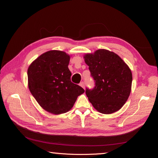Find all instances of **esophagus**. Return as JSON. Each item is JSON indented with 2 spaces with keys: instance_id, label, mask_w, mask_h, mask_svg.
<instances>
[{
  "instance_id": "1",
  "label": "esophagus",
  "mask_w": 158,
  "mask_h": 158,
  "mask_svg": "<svg viewBox=\"0 0 158 158\" xmlns=\"http://www.w3.org/2000/svg\"><path fill=\"white\" fill-rule=\"evenodd\" d=\"M80 85L81 87H82L84 89H85V85H84V82H80Z\"/></svg>"
}]
</instances>
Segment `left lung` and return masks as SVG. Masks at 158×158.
<instances>
[{"instance_id": "obj_1", "label": "left lung", "mask_w": 158, "mask_h": 158, "mask_svg": "<svg viewBox=\"0 0 158 158\" xmlns=\"http://www.w3.org/2000/svg\"><path fill=\"white\" fill-rule=\"evenodd\" d=\"M84 58L95 80L94 88L85 90L89 102L103 114L118 111L131 92L132 75L130 68L118 55L106 49L87 53Z\"/></svg>"}]
</instances>
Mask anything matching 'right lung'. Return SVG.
Listing matches in <instances>:
<instances>
[{
	"label": "right lung",
	"instance_id": "1",
	"mask_svg": "<svg viewBox=\"0 0 158 158\" xmlns=\"http://www.w3.org/2000/svg\"><path fill=\"white\" fill-rule=\"evenodd\" d=\"M70 59L64 51L51 50L38 56L28 67L30 92L40 106L50 113L68 112L84 92L82 87L71 82Z\"/></svg>",
	"mask_w": 158,
	"mask_h": 158
}]
</instances>
